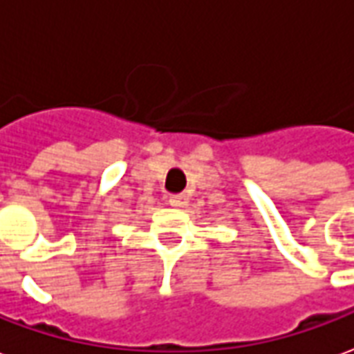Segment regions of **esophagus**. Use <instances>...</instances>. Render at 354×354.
<instances>
[{
  "mask_svg": "<svg viewBox=\"0 0 354 354\" xmlns=\"http://www.w3.org/2000/svg\"><path fill=\"white\" fill-rule=\"evenodd\" d=\"M169 201L172 207H176V209H184V207H187V195L176 194V195H172Z\"/></svg>",
  "mask_w": 354,
  "mask_h": 354,
  "instance_id": "obj_1",
  "label": "esophagus"
}]
</instances>
